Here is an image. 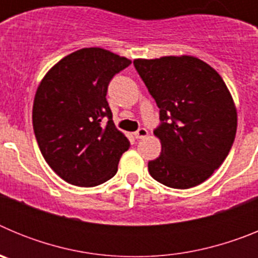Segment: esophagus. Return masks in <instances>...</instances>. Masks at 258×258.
<instances>
[{"instance_id":"34e87169","label":"esophagus","mask_w":258,"mask_h":258,"mask_svg":"<svg viewBox=\"0 0 258 258\" xmlns=\"http://www.w3.org/2000/svg\"><path fill=\"white\" fill-rule=\"evenodd\" d=\"M147 136H149V132H147V129H145V127H141V129H138V131L134 133V137H136L137 140H142V138H146Z\"/></svg>"}]
</instances>
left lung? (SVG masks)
Segmentation results:
<instances>
[{"label": "left lung", "mask_w": 258, "mask_h": 258, "mask_svg": "<svg viewBox=\"0 0 258 258\" xmlns=\"http://www.w3.org/2000/svg\"><path fill=\"white\" fill-rule=\"evenodd\" d=\"M160 108L154 132L161 154L149 163L154 179L168 187H195L211 177L235 140L238 113L218 72L192 55L134 59Z\"/></svg>", "instance_id": "8db88e82"}]
</instances>
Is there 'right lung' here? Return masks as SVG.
Returning <instances> with one entry per match:
<instances>
[{
    "instance_id": "obj_1",
    "label": "right lung",
    "mask_w": 258,
    "mask_h": 258,
    "mask_svg": "<svg viewBox=\"0 0 258 258\" xmlns=\"http://www.w3.org/2000/svg\"><path fill=\"white\" fill-rule=\"evenodd\" d=\"M131 63L109 50L84 47L60 59L41 80L33 131L45 161L68 183L93 187L108 181L131 147L106 99L111 79Z\"/></svg>"
}]
</instances>
